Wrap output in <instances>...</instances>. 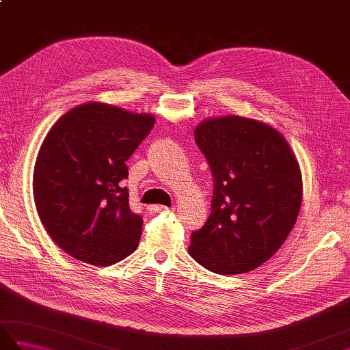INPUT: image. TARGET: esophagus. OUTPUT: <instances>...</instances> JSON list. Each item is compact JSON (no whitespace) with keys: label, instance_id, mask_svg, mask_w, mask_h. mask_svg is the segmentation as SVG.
Wrapping results in <instances>:
<instances>
[{"label":"esophagus","instance_id":"esophagus-1","mask_svg":"<svg viewBox=\"0 0 350 350\" xmlns=\"http://www.w3.org/2000/svg\"><path fill=\"white\" fill-rule=\"evenodd\" d=\"M167 211H170V207L162 206V204L148 206V212H152V213H154V212H167Z\"/></svg>","mask_w":350,"mask_h":350}]
</instances>
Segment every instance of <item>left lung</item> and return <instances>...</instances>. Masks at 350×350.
<instances>
[{"label": "left lung", "mask_w": 350, "mask_h": 350, "mask_svg": "<svg viewBox=\"0 0 350 350\" xmlns=\"http://www.w3.org/2000/svg\"><path fill=\"white\" fill-rule=\"evenodd\" d=\"M213 176L211 215L189 254L222 275L254 271L292 232L302 203L299 163L286 138L254 118H207L194 131Z\"/></svg>", "instance_id": "obj_1"}]
</instances>
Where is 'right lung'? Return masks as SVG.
<instances>
[{
	"instance_id": "1",
	"label": "right lung",
	"mask_w": 350,
	"mask_h": 350,
	"mask_svg": "<svg viewBox=\"0 0 350 350\" xmlns=\"http://www.w3.org/2000/svg\"><path fill=\"white\" fill-rule=\"evenodd\" d=\"M154 124L102 102L68 111L37 154L33 194L48 234L73 258L93 266L122 262L137 250L143 218L129 207L126 161Z\"/></svg>"
}]
</instances>
